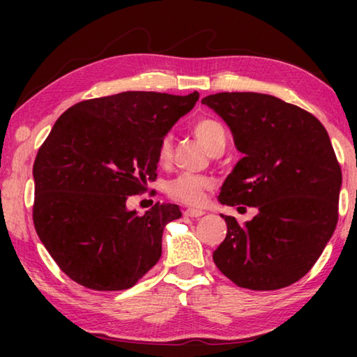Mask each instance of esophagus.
<instances>
[{"instance_id":"34e87169","label":"esophagus","mask_w":357,"mask_h":357,"mask_svg":"<svg viewBox=\"0 0 357 357\" xmlns=\"http://www.w3.org/2000/svg\"><path fill=\"white\" fill-rule=\"evenodd\" d=\"M184 215H187V217H202V215H204V211H202V209H187V211H184Z\"/></svg>"}]
</instances>
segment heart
Returning a JSON list of instances; mask_svg holds the SVG:
<instances>
[{"instance_id":"b5f03b06","label":"heart","mask_w":357,"mask_h":357,"mask_svg":"<svg viewBox=\"0 0 357 357\" xmlns=\"http://www.w3.org/2000/svg\"><path fill=\"white\" fill-rule=\"evenodd\" d=\"M193 134L206 146L211 153L219 146H225V129L219 121L211 118H202L193 124ZM173 153V140L170 135L164 137L159 143L157 157L160 162L170 160ZM213 187V181L200 174L183 173L168 184V193L174 200L183 202L190 206H197L204 202L206 192Z\"/></svg>"}]
</instances>
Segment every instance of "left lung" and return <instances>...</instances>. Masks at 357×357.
Wrapping results in <instances>:
<instances>
[{"label": "left lung", "mask_w": 357, "mask_h": 357, "mask_svg": "<svg viewBox=\"0 0 357 357\" xmlns=\"http://www.w3.org/2000/svg\"><path fill=\"white\" fill-rule=\"evenodd\" d=\"M225 121L243 154L219 202L253 206L244 225L231 215L213 253L238 287L269 291L304 277L334 234L342 170L328 132L302 108L259 93H219L203 100Z\"/></svg>", "instance_id": "left-lung-1"}]
</instances>
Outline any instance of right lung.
<instances>
[{
  "label": "right lung",
  "mask_w": 357,
  "mask_h": 357,
  "mask_svg": "<svg viewBox=\"0 0 357 357\" xmlns=\"http://www.w3.org/2000/svg\"><path fill=\"white\" fill-rule=\"evenodd\" d=\"M198 98L126 91L78 102L58 118L34 160L33 220L72 280L128 289L159 261L179 206L155 203L138 215L126 203L157 178L160 140Z\"/></svg>",
  "instance_id": "obj_1"
}]
</instances>
